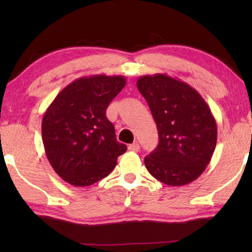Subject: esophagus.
Segmentation results:
<instances>
[{
  "mask_svg": "<svg viewBox=\"0 0 252 252\" xmlns=\"http://www.w3.org/2000/svg\"><path fill=\"white\" fill-rule=\"evenodd\" d=\"M128 150L130 151H134V153H137V151H140V144L139 143H132L128 146Z\"/></svg>",
  "mask_w": 252,
  "mask_h": 252,
  "instance_id": "obj_1",
  "label": "esophagus"
}]
</instances>
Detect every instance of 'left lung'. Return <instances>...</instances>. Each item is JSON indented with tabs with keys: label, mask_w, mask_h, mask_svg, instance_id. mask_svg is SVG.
Listing matches in <instances>:
<instances>
[{
	"label": "left lung",
	"mask_w": 252,
	"mask_h": 252,
	"mask_svg": "<svg viewBox=\"0 0 252 252\" xmlns=\"http://www.w3.org/2000/svg\"><path fill=\"white\" fill-rule=\"evenodd\" d=\"M158 129V146L144 158L147 170L168 186L196 180L211 160L217 123L198 92L167 74L143 75L136 81Z\"/></svg>",
	"instance_id": "obj_1"
}]
</instances>
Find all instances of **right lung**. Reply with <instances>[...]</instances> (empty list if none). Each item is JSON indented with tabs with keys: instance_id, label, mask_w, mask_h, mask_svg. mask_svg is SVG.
Returning <instances> with one entry per match:
<instances>
[{
	"instance_id": "add662e5",
	"label": "right lung",
	"mask_w": 252,
	"mask_h": 252,
	"mask_svg": "<svg viewBox=\"0 0 252 252\" xmlns=\"http://www.w3.org/2000/svg\"><path fill=\"white\" fill-rule=\"evenodd\" d=\"M123 75L97 74L67 85L42 118V141L55 172L75 187H87L110 174L127 150L116 139L106 108L125 87Z\"/></svg>"
}]
</instances>
